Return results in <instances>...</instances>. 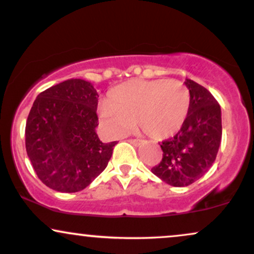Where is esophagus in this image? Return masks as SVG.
<instances>
[{
    "mask_svg": "<svg viewBox=\"0 0 254 254\" xmlns=\"http://www.w3.org/2000/svg\"><path fill=\"white\" fill-rule=\"evenodd\" d=\"M129 141H130V143H132L133 145H139L142 143L141 139H137V138H131V139H129Z\"/></svg>",
    "mask_w": 254,
    "mask_h": 254,
    "instance_id": "esophagus-1",
    "label": "esophagus"
}]
</instances>
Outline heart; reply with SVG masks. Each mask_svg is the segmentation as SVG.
<instances>
[{
  "label": "heart",
  "instance_id": "b5f03b06",
  "mask_svg": "<svg viewBox=\"0 0 254 254\" xmlns=\"http://www.w3.org/2000/svg\"><path fill=\"white\" fill-rule=\"evenodd\" d=\"M190 104V90L180 81L131 80L110 90L99 117L110 135H121L136 122L145 135L161 139L182 129Z\"/></svg>",
  "mask_w": 254,
  "mask_h": 254
}]
</instances>
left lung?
<instances>
[{"mask_svg": "<svg viewBox=\"0 0 254 254\" xmlns=\"http://www.w3.org/2000/svg\"><path fill=\"white\" fill-rule=\"evenodd\" d=\"M191 104L188 118L176 136L161 143L162 160L151 172L176 188L189 186L202 178L216 159L222 119L216 99L203 86L186 78Z\"/></svg>", "mask_w": 254, "mask_h": 254, "instance_id": "1", "label": "left lung"}]
</instances>
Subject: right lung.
I'll use <instances>...</instances> for the list:
<instances>
[{
	"label": "right lung",
	"mask_w": 254,
	"mask_h": 254,
	"mask_svg": "<svg viewBox=\"0 0 254 254\" xmlns=\"http://www.w3.org/2000/svg\"><path fill=\"white\" fill-rule=\"evenodd\" d=\"M98 93L70 78L38 95L26 122V151L38 178L55 191L86 189L106 168L117 142L103 143L98 127Z\"/></svg>",
	"instance_id": "obj_1"
}]
</instances>
